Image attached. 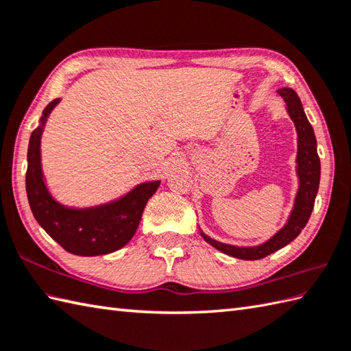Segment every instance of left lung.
Returning <instances> with one entry per match:
<instances>
[{
  "label": "left lung",
  "mask_w": 351,
  "mask_h": 351,
  "mask_svg": "<svg viewBox=\"0 0 351 351\" xmlns=\"http://www.w3.org/2000/svg\"><path fill=\"white\" fill-rule=\"evenodd\" d=\"M278 93L282 96L287 104V110L289 117L293 119L295 125L297 136H299V152H297V173H299V191H297L293 213L289 215V220L278 234L271 237L270 240L264 244L253 245V247H238V245H230L220 241H215L213 238L206 237L200 232L206 243H210L213 247L226 253L229 256L238 259L256 261L265 258L270 253L282 249L283 245L289 244L294 238L302 232V229L306 226L311 217V213L314 210L315 196L318 193L319 185V158L317 152V138L312 125L309 123L306 114H304L300 98L293 88L283 87Z\"/></svg>",
  "instance_id": "left-lung-1"
}]
</instances>
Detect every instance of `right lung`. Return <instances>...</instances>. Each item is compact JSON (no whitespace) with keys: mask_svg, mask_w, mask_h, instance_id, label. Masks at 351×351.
<instances>
[{"mask_svg":"<svg viewBox=\"0 0 351 351\" xmlns=\"http://www.w3.org/2000/svg\"><path fill=\"white\" fill-rule=\"evenodd\" d=\"M60 99L45 107L40 126L32 132L28 145L25 187L29 208L37 223L52 240L80 256H98L116 252L136 234L138 223L160 181L143 182L128 195L107 205L72 210L56 202L45 185L40 164V137L47 117Z\"/></svg>","mask_w":351,"mask_h":351,"instance_id":"add662e5","label":"right lung"}]
</instances>
